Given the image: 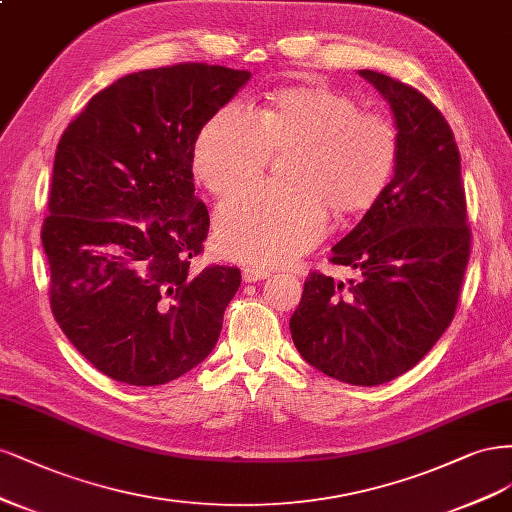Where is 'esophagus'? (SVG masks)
<instances>
[{"label":"esophagus","mask_w":512,"mask_h":512,"mask_svg":"<svg viewBox=\"0 0 512 512\" xmlns=\"http://www.w3.org/2000/svg\"><path fill=\"white\" fill-rule=\"evenodd\" d=\"M242 276H244L246 283H257V280L268 278V276H270V270H268V268H259V266H246V268L242 270Z\"/></svg>","instance_id":"1"}]
</instances>
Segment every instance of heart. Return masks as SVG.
Returning a JSON list of instances; mask_svg holds the SVG:
<instances>
[{"label":"heart","mask_w":512,"mask_h":512,"mask_svg":"<svg viewBox=\"0 0 512 512\" xmlns=\"http://www.w3.org/2000/svg\"><path fill=\"white\" fill-rule=\"evenodd\" d=\"M289 148V187L255 185L219 206L214 229L223 255L276 266L308 251L325 234V204L357 212L381 195L398 157V131L342 93L285 89L257 112L223 106L197 136L193 170L208 191L227 195L257 178L272 151Z\"/></svg>","instance_id":"heart-1"}]
</instances>
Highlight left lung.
<instances>
[{"mask_svg": "<svg viewBox=\"0 0 512 512\" xmlns=\"http://www.w3.org/2000/svg\"><path fill=\"white\" fill-rule=\"evenodd\" d=\"M398 129L389 185L334 249L349 283L312 272L289 321L304 361L336 381L374 387L408 372L453 321L470 257L459 151L440 110L391 76L359 70Z\"/></svg>", "mask_w": 512, "mask_h": 512, "instance_id": "8db88e82", "label": "left lung"}]
</instances>
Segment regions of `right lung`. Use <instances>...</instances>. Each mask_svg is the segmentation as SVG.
I'll use <instances>...</instances> for the list:
<instances>
[{
  "mask_svg": "<svg viewBox=\"0 0 512 512\" xmlns=\"http://www.w3.org/2000/svg\"><path fill=\"white\" fill-rule=\"evenodd\" d=\"M249 80L206 63L127 74L93 95L57 144L42 227L51 308L78 353L114 381L170 383L219 340L242 276L189 270L210 227L193 151Z\"/></svg>",
  "mask_w": 512,
  "mask_h": 512,
  "instance_id": "1",
  "label": "right lung"
}]
</instances>
